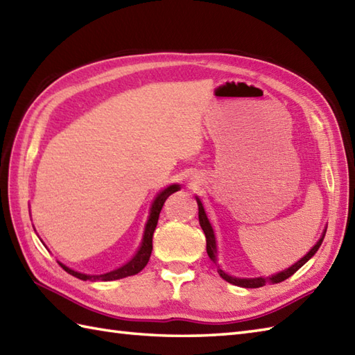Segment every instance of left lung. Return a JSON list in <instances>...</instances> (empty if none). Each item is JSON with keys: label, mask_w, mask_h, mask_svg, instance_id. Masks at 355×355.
<instances>
[{"label": "left lung", "mask_w": 355, "mask_h": 355, "mask_svg": "<svg viewBox=\"0 0 355 355\" xmlns=\"http://www.w3.org/2000/svg\"><path fill=\"white\" fill-rule=\"evenodd\" d=\"M197 202H198L200 225H201V229H202V232H205V235H206V243H207L206 248H207L209 258L215 262L218 273H220V276L224 279V281H227L229 284L238 285V286H244V288H259V286H263V285L268 284V282L270 284H279V282L285 281V279H288L290 276H293L300 267L304 266L305 262H308V261L313 258V256L315 254V252L319 250V247L322 245V241H323V238H325V233H327V229H325V230H323V233H322L320 239L318 241V243H315V245L311 248V250L308 252L302 259H299L296 263H294V266L288 267V268L284 270V271H279V273L267 276V277L266 276H263V277L262 276L261 277H235V276H230V275L225 273V271L220 267V263H218V259H216V241H215V233H214V229H212V224H210L209 218H207V215L205 212V207H202L198 197H197Z\"/></svg>", "instance_id": "left-lung-1"}]
</instances>
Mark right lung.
Here are the masks:
<instances>
[{"instance_id":"add662e5","label":"right lung","mask_w":355,"mask_h":355,"mask_svg":"<svg viewBox=\"0 0 355 355\" xmlns=\"http://www.w3.org/2000/svg\"><path fill=\"white\" fill-rule=\"evenodd\" d=\"M177 191H180V184H171L157 195L154 202H153V206H150L149 218H148V223L145 225V233H143L141 245L139 247L137 253L134 254V258L130 262H126L125 266H122L117 270H112V271H110V273H103V275L79 273V271H74L70 267L64 266L62 262H59V266H61L67 271V273H70L71 276L78 277V279H82V281H103V282H108V281H116V279H122V277L137 275L139 271H141L143 268L146 267V263L150 258V252H153V235H154V230L157 227L158 216H160L164 201L168 200L169 195H172L173 192H177Z\"/></svg>"}]
</instances>
